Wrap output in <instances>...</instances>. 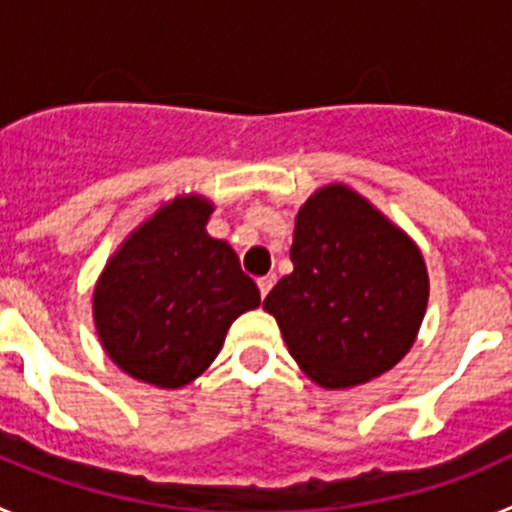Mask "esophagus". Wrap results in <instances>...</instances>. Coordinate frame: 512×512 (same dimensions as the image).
I'll return each instance as SVG.
<instances>
[{
  "instance_id": "esophagus-1",
  "label": "esophagus",
  "mask_w": 512,
  "mask_h": 512,
  "mask_svg": "<svg viewBox=\"0 0 512 512\" xmlns=\"http://www.w3.org/2000/svg\"><path fill=\"white\" fill-rule=\"evenodd\" d=\"M259 292H261V297H266L271 292V287H274V277H261L259 282Z\"/></svg>"
}]
</instances>
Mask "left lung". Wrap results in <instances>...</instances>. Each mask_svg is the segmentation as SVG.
I'll return each mask as SVG.
<instances>
[{
    "instance_id": "left-lung-1",
    "label": "left lung",
    "mask_w": 512,
    "mask_h": 512,
    "mask_svg": "<svg viewBox=\"0 0 512 512\" xmlns=\"http://www.w3.org/2000/svg\"><path fill=\"white\" fill-rule=\"evenodd\" d=\"M295 271L264 300L289 354L325 390L390 372L418 338L428 269L418 243L348 184H325L300 207Z\"/></svg>"
}]
</instances>
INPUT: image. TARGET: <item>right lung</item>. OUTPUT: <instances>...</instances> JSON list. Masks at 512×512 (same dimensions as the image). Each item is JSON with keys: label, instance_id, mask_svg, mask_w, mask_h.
<instances>
[{"label": "right lung", "instance_id": "right-lung-1", "mask_svg": "<svg viewBox=\"0 0 512 512\" xmlns=\"http://www.w3.org/2000/svg\"><path fill=\"white\" fill-rule=\"evenodd\" d=\"M212 205L176 194L117 246L92 295L99 343L122 372L161 390L194 382L238 315L261 305L228 241L207 233Z\"/></svg>", "mask_w": 512, "mask_h": 512}]
</instances>
